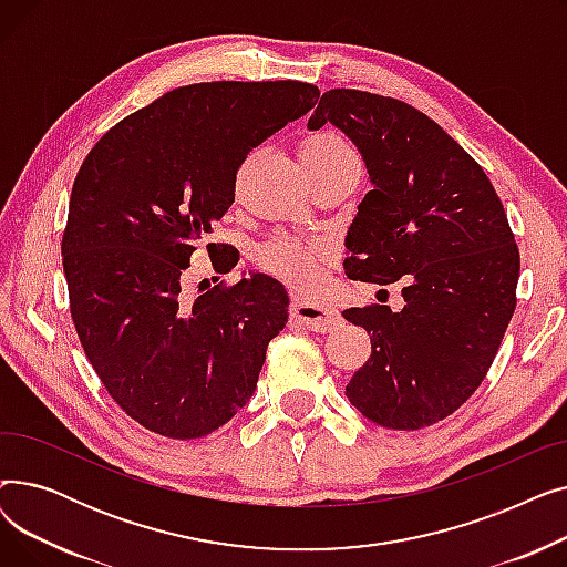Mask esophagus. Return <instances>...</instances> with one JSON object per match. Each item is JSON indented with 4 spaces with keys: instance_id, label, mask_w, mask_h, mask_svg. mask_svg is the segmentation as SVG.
<instances>
[{
    "instance_id": "obj_1",
    "label": "esophagus",
    "mask_w": 567,
    "mask_h": 567,
    "mask_svg": "<svg viewBox=\"0 0 567 567\" xmlns=\"http://www.w3.org/2000/svg\"><path fill=\"white\" fill-rule=\"evenodd\" d=\"M291 317L303 323L308 331L315 333H329L338 326V315L333 308L323 306L319 301H299L291 303Z\"/></svg>"
}]
</instances>
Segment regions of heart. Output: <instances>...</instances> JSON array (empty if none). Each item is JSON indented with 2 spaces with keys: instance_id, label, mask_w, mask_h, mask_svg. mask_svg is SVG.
Listing matches in <instances>:
<instances>
[{
  "instance_id": "b5f03b06",
  "label": "heart",
  "mask_w": 567,
  "mask_h": 567,
  "mask_svg": "<svg viewBox=\"0 0 567 567\" xmlns=\"http://www.w3.org/2000/svg\"><path fill=\"white\" fill-rule=\"evenodd\" d=\"M299 154L303 163H323L353 152L342 137L333 133H315L301 142ZM257 261L271 274L296 285H310L317 278L315 248L293 241L289 236H276L264 244L257 250Z\"/></svg>"
}]
</instances>
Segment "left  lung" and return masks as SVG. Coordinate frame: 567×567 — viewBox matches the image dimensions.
Instances as JSON below:
<instances>
[{"label":"left lung","mask_w":567,"mask_h":567,"mask_svg":"<svg viewBox=\"0 0 567 567\" xmlns=\"http://www.w3.org/2000/svg\"><path fill=\"white\" fill-rule=\"evenodd\" d=\"M340 128L372 190L347 238L351 280L404 278V308H349L372 342L347 398L389 430L430 427L483 383L515 312L519 250L483 167L415 107L355 89L326 92L308 128Z\"/></svg>","instance_id":"1"}]
</instances>
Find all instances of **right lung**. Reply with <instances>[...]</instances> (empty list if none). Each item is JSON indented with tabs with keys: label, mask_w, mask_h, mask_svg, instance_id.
<instances>
[{
	"label": "right lung",
	"mask_w": 567,
	"mask_h": 567,
	"mask_svg": "<svg viewBox=\"0 0 567 567\" xmlns=\"http://www.w3.org/2000/svg\"><path fill=\"white\" fill-rule=\"evenodd\" d=\"M317 99L296 80L178 86L84 158L62 241L71 317L107 393L142 427L202 439L252 398L289 317L282 282L250 274L188 299L184 274L231 206L246 156ZM212 261L225 274L238 259Z\"/></svg>",
	"instance_id": "right-lung-1"
}]
</instances>
